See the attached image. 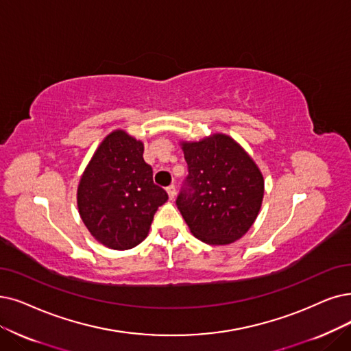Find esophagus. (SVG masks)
Returning a JSON list of instances; mask_svg holds the SVG:
<instances>
[{
  "instance_id": "34e87169",
  "label": "esophagus",
  "mask_w": 351,
  "mask_h": 351,
  "mask_svg": "<svg viewBox=\"0 0 351 351\" xmlns=\"http://www.w3.org/2000/svg\"><path fill=\"white\" fill-rule=\"evenodd\" d=\"M167 193H168V197H170V200H173L174 197H176V186L174 184H171V186H168L167 187Z\"/></svg>"
}]
</instances>
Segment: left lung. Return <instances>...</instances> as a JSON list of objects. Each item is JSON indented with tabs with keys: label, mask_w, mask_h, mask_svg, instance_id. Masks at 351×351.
I'll return each mask as SVG.
<instances>
[{
	"label": "left lung",
	"mask_w": 351,
	"mask_h": 351,
	"mask_svg": "<svg viewBox=\"0 0 351 351\" xmlns=\"http://www.w3.org/2000/svg\"><path fill=\"white\" fill-rule=\"evenodd\" d=\"M189 176L176 200L191 233L207 245H229L252 228L263 199V177L233 138L213 134L181 143Z\"/></svg>",
	"instance_id": "left-lung-1"
}]
</instances>
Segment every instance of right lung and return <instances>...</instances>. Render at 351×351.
I'll use <instances>...</instances> for the list:
<instances>
[{
  "instance_id": "add662e5",
  "label": "right lung",
  "mask_w": 351,
  "mask_h": 351,
  "mask_svg": "<svg viewBox=\"0 0 351 351\" xmlns=\"http://www.w3.org/2000/svg\"><path fill=\"white\" fill-rule=\"evenodd\" d=\"M144 144L122 130L110 132L95 151L77 187L79 215L97 242L127 250L141 243L154 215L168 200L154 184Z\"/></svg>"
}]
</instances>
